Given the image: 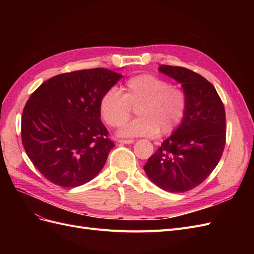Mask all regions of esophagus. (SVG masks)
<instances>
[{"label":"esophagus","instance_id":"1","mask_svg":"<svg viewBox=\"0 0 254 254\" xmlns=\"http://www.w3.org/2000/svg\"><path fill=\"white\" fill-rule=\"evenodd\" d=\"M119 143H121V144H132V143H134V140H119Z\"/></svg>","mask_w":254,"mask_h":254}]
</instances>
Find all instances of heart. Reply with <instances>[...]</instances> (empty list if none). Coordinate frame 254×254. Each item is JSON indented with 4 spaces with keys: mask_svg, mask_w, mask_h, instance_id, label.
Here are the masks:
<instances>
[{
    "mask_svg": "<svg viewBox=\"0 0 254 254\" xmlns=\"http://www.w3.org/2000/svg\"><path fill=\"white\" fill-rule=\"evenodd\" d=\"M106 91L99 99L102 119L110 127H121L136 108L137 120L118 132L123 137L152 136L159 131L170 133L180 125L187 111V95L180 88L151 74L129 78L121 89Z\"/></svg>",
    "mask_w": 254,
    "mask_h": 254,
    "instance_id": "obj_1",
    "label": "heart"
}]
</instances>
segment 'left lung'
<instances>
[{"label":"left lung","instance_id":"1","mask_svg":"<svg viewBox=\"0 0 254 254\" xmlns=\"http://www.w3.org/2000/svg\"><path fill=\"white\" fill-rule=\"evenodd\" d=\"M159 72L179 82L187 111L178 128L163 141L144 171L170 193H184L202 183L218 164L226 144L225 107L211 82L181 66L161 64Z\"/></svg>","mask_w":254,"mask_h":254}]
</instances>
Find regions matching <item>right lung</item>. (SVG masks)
<instances>
[{"label":"right lung","instance_id":"obj_1","mask_svg":"<svg viewBox=\"0 0 254 254\" xmlns=\"http://www.w3.org/2000/svg\"><path fill=\"white\" fill-rule=\"evenodd\" d=\"M122 75L91 68L50 78L30 95L21 120L22 143L36 168L63 188L89 182L104 167L114 143L98 105Z\"/></svg>","mask_w":254,"mask_h":254}]
</instances>
